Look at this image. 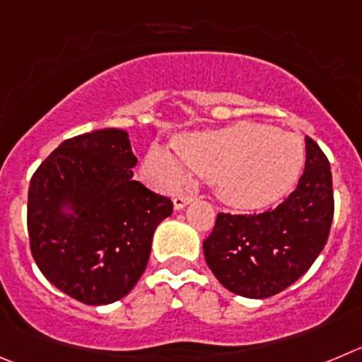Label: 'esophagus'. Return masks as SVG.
<instances>
[{
    "label": "esophagus",
    "instance_id": "1",
    "mask_svg": "<svg viewBox=\"0 0 362 362\" xmlns=\"http://www.w3.org/2000/svg\"><path fill=\"white\" fill-rule=\"evenodd\" d=\"M192 200H194V197H192V194H189V192H182V194H177V197H175V200H173L175 209H177V211H180V209H184L185 205H187L189 202H192Z\"/></svg>",
    "mask_w": 362,
    "mask_h": 362
}]
</instances>
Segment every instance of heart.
<instances>
[{"instance_id": "b5f03b06", "label": "heart", "mask_w": 362, "mask_h": 362, "mask_svg": "<svg viewBox=\"0 0 362 362\" xmlns=\"http://www.w3.org/2000/svg\"><path fill=\"white\" fill-rule=\"evenodd\" d=\"M175 151L189 171L211 178L223 200L243 209L266 207L286 197L305 164L298 134L255 121L182 135ZM144 164L158 184L175 187L184 180L182 165L164 148H151Z\"/></svg>"}]
</instances>
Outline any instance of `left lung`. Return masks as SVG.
I'll list each match as a JSON object with an SVG mask.
<instances>
[{
  "instance_id": "8db88e82",
  "label": "left lung",
  "mask_w": 362,
  "mask_h": 362,
  "mask_svg": "<svg viewBox=\"0 0 362 362\" xmlns=\"http://www.w3.org/2000/svg\"><path fill=\"white\" fill-rule=\"evenodd\" d=\"M305 151L303 175L282 204L259 214L219 212L216 218L204 253L228 291L268 298L296 282L322 253L334 218L332 173L310 137Z\"/></svg>"
}]
</instances>
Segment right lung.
I'll list each match as a JSON object with an SVG mask.
<instances>
[{"instance_id":"1","label":"right lung","mask_w":362,"mask_h":362,"mask_svg":"<svg viewBox=\"0 0 362 362\" xmlns=\"http://www.w3.org/2000/svg\"><path fill=\"white\" fill-rule=\"evenodd\" d=\"M128 134L117 128L66 139L30 180V250L42 275L87 305L117 302L150 259L173 202L134 180ZM69 204L75 214H62Z\"/></svg>"}]
</instances>
